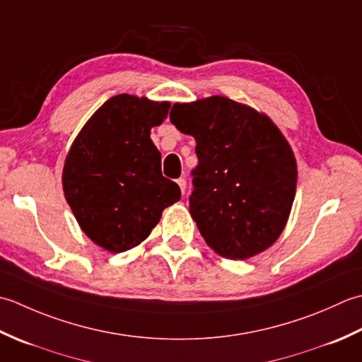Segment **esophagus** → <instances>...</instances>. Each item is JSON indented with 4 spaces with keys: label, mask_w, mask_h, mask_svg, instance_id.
Wrapping results in <instances>:
<instances>
[{
    "label": "esophagus",
    "mask_w": 362,
    "mask_h": 362,
    "mask_svg": "<svg viewBox=\"0 0 362 362\" xmlns=\"http://www.w3.org/2000/svg\"><path fill=\"white\" fill-rule=\"evenodd\" d=\"M176 182H178V186H180V189H181V192H182V194H186V178H184V176H181V178L178 180V181H176Z\"/></svg>",
    "instance_id": "obj_1"
}]
</instances>
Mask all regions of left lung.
Masks as SVG:
<instances>
[{"mask_svg":"<svg viewBox=\"0 0 362 362\" xmlns=\"http://www.w3.org/2000/svg\"><path fill=\"white\" fill-rule=\"evenodd\" d=\"M170 122L197 142L189 209L206 243L226 259H248L274 245L289 218L298 172L270 117L214 95L175 103Z\"/></svg>","mask_w":362,"mask_h":362,"instance_id":"obj_1","label":"left lung"}]
</instances>
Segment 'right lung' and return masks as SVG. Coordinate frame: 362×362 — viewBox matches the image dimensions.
<instances>
[{
	"label": "right lung",
	"instance_id": "right-lung-1",
	"mask_svg": "<svg viewBox=\"0 0 362 362\" xmlns=\"http://www.w3.org/2000/svg\"><path fill=\"white\" fill-rule=\"evenodd\" d=\"M168 109V101L115 95L87 120L65 158V200L81 230L106 252L137 247L162 211L180 202L178 184L162 176L150 139Z\"/></svg>",
	"mask_w": 362,
	"mask_h": 362
}]
</instances>
